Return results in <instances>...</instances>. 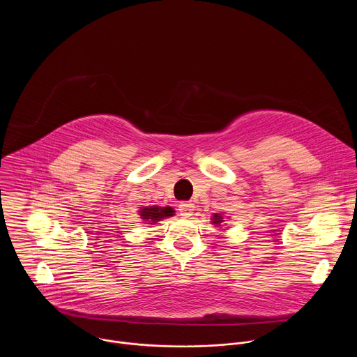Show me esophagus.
<instances>
[{
  "mask_svg": "<svg viewBox=\"0 0 357 357\" xmlns=\"http://www.w3.org/2000/svg\"><path fill=\"white\" fill-rule=\"evenodd\" d=\"M195 211V205L192 202H183L179 205V212H181V216L183 218H189Z\"/></svg>",
  "mask_w": 357,
  "mask_h": 357,
  "instance_id": "1",
  "label": "esophagus"
}]
</instances>
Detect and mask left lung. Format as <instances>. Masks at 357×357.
<instances>
[{"instance_id":"1","label":"left lung","mask_w":357,"mask_h":357,"mask_svg":"<svg viewBox=\"0 0 357 357\" xmlns=\"http://www.w3.org/2000/svg\"><path fill=\"white\" fill-rule=\"evenodd\" d=\"M212 225L220 227V226H225V218H223V213H215L212 216Z\"/></svg>"}]
</instances>
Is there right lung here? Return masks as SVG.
Listing matches in <instances>:
<instances>
[{"label": "right lung", "mask_w": 357, "mask_h": 357, "mask_svg": "<svg viewBox=\"0 0 357 357\" xmlns=\"http://www.w3.org/2000/svg\"><path fill=\"white\" fill-rule=\"evenodd\" d=\"M174 209L169 206H157V205H152V206H144L138 211V215L141 218L142 222H145L146 225H155L158 222H161L162 219L171 218L174 216Z\"/></svg>", "instance_id": "obj_1"}]
</instances>
